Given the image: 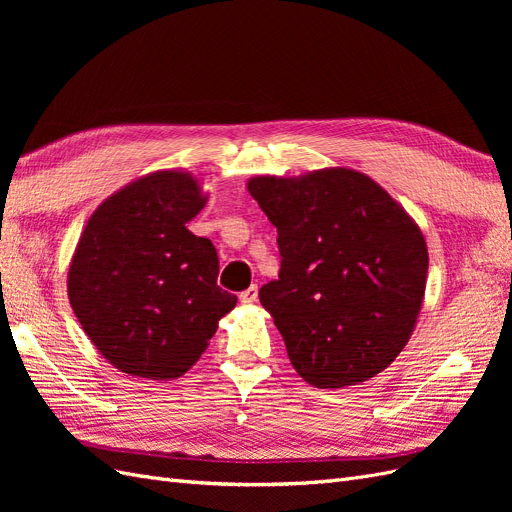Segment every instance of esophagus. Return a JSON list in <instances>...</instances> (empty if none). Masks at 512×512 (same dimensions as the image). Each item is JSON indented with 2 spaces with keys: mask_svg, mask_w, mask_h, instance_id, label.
<instances>
[{
  "mask_svg": "<svg viewBox=\"0 0 512 512\" xmlns=\"http://www.w3.org/2000/svg\"><path fill=\"white\" fill-rule=\"evenodd\" d=\"M241 303H256L258 301V286H250L245 288L241 294H239Z\"/></svg>",
  "mask_w": 512,
  "mask_h": 512,
  "instance_id": "34e87169",
  "label": "esophagus"
}]
</instances>
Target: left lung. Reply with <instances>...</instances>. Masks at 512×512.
Segmentation results:
<instances>
[{
  "instance_id": "obj_1",
  "label": "left lung",
  "mask_w": 512,
  "mask_h": 512,
  "mask_svg": "<svg viewBox=\"0 0 512 512\" xmlns=\"http://www.w3.org/2000/svg\"><path fill=\"white\" fill-rule=\"evenodd\" d=\"M247 192L277 228L280 277L258 297L297 374L316 389L380 374L421 314L429 267L421 228L354 168L258 175Z\"/></svg>"
}]
</instances>
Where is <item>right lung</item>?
Wrapping results in <instances>:
<instances>
[{"mask_svg":"<svg viewBox=\"0 0 512 512\" xmlns=\"http://www.w3.org/2000/svg\"><path fill=\"white\" fill-rule=\"evenodd\" d=\"M207 194L188 170H156L108 196L81 232L68 299L85 335L123 374L183 376L237 297L218 286V252L188 230Z\"/></svg>","mask_w":512,"mask_h":512,"instance_id":"obj_1","label":"right lung"}]
</instances>
